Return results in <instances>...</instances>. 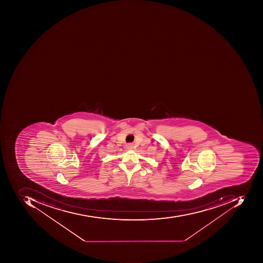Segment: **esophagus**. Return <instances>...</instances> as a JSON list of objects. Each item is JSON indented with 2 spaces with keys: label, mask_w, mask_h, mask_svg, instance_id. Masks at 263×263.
I'll return each instance as SVG.
<instances>
[{
  "label": "esophagus",
  "mask_w": 263,
  "mask_h": 263,
  "mask_svg": "<svg viewBox=\"0 0 263 263\" xmlns=\"http://www.w3.org/2000/svg\"><path fill=\"white\" fill-rule=\"evenodd\" d=\"M126 148L129 150L133 149L134 148V144H126Z\"/></svg>",
  "instance_id": "obj_1"
}]
</instances>
